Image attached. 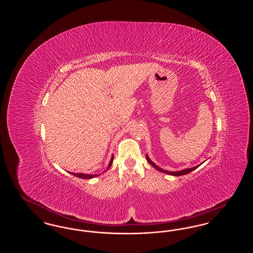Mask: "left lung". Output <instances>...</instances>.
Here are the masks:
<instances>
[{
	"label": "left lung",
	"instance_id": "8db88e82",
	"mask_svg": "<svg viewBox=\"0 0 253 253\" xmlns=\"http://www.w3.org/2000/svg\"><path fill=\"white\" fill-rule=\"evenodd\" d=\"M146 158H147V161L152 165V166H154L155 168L158 169L159 171H162V172H164V173H167V174H170V175H174V176H179V175H184V174H187V173H189V172H191V171H193V169H195L197 168L198 166H195V167H193V168L191 169H183V170H179V171H169V170H166V169H162L161 168H159L158 166H157L149 157L148 156H146Z\"/></svg>",
	"mask_w": 253,
	"mask_h": 253
}]
</instances>
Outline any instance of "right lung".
Segmentation results:
<instances>
[{
    "label": "right lung",
    "mask_w": 253,
    "mask_h": 253,
    "mask_svg": "<svg viewBox=\"0 0 253 253\" xmlns=\"http://www.w3.org/2000/svg\"><path fill=\"white\" fill-rule=\"evenodd\" d=\"M113 158H114V157H112V159H111V161H110V163H109L107 169H110L112 163H113ZM71 173H72L73 175H75V176H77V177H79V178H83V179H90V178H93V177H95V176L97 175V174H85V173H73V172H71Z\"/></svg>",
    "instance_id": "add662e5"
}]
</instances>
